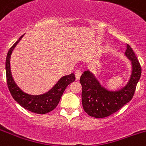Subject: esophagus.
<instances>
[{
	"mask_svg": "<svg viewBox=\"0 0 146 146\" xmlns=\"http://www.w3.org/2000/svg\"><path fill=\"white\" fill-rule=\"evenodd\" d=\"M81 74H82V72L80 71V70H76V71L75 72V76H76V80H78V79L80 78Z\"/></svg>",
	"mask_w": 146,
	"mask_h": 146,
	"instance_id": "esophagus-1",
	"label": "esophagus"
}]
</instances>
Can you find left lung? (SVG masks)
<instances>
[{"label":"left lung","mask_w":146,"mask_h":146,"mask_svg":"<svg viewBox=\"0 0 146 146\" xmlns=\"http://www.w3.org/2000/svg\"><path fill=\"white\" fill-rule=\"evenodd\" d=\"M125 54L131 60L133 71L128 83L121 90L115 92L106 90L89 71H85L80 76L82 104L84 111L90 116L96 118L109 116L119 111L133 97L137 83L141 76V64L128 44Z\"/></svg>","instance_id":"8db88e82"}]
</instances>
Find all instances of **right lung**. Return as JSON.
<instances>
[{
    "mask_svg": "<svg viewBox=\"0 0 146 146\" xmlns=\"http://www.w3.org/2000/svg\"><path fill=\"white\" fill-rule=\"evenodd\" d=\"M23 36V35H21L20 38L11 46L7 54L6 60H5L7 85L12 97L23 108L35 113L46 114L56 108L66 87L70 83L75 81L76 78L74 73L63 76L50 91L40 96H31L23 93L14 82L10 68L11 55L14 48L22 38Z\"/></svg>",
    "mask_w": 146,
    "mask_h": 146,
    "instance_id": "obj_1",
    "label": "right lung"
}]
</instances>
